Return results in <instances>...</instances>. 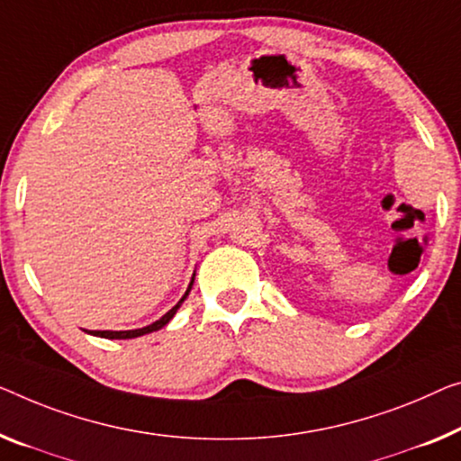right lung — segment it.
I'll use <instances>...</instances> for the list:
<instances>
[{
    "label": "right lung",
    "mask_w": 461,
    "mask_h": 461,
    "mask_svg": "<svg viewBox=\"0 0 461 461\" xmlns=\"http://www.w3.org/2000/svg\"><path fill=\"white\" fill-rule=\"evenodd\" d=\"M192 284H194V277H192L188 290H186V294H184V296H182V300L177 302V304H176L174 308H171L169 312H165L159 321H155L153 325H147V327H142V329H130V331H88V333L97 335V338H105V339H132V338H140V335L159 331L161 327H165L171 319H174V314L177 312V308H180L182 302L188 298V294H190V290H192Z\"/></svg>",
    "instance_id": "1"
}]
</instances>
